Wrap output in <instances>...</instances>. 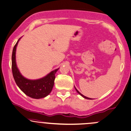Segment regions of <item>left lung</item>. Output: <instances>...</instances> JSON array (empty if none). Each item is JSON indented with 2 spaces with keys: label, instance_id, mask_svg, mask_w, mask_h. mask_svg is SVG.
Listing matches in <instances>:
<instances>
[{
  "label": "left lung",
  "instance_id": "8db88e82",
  "mask_svg": "<svg viewBox=\"0 0 131 131\" xmlns=\"http://www.w3.org/2000/svg\"><path fill=\"white\" fill-rule=\"evenodd\" d=\"M75 89H76V90H77V92H78V93H79V94H80V95H81V96H83V98H85V99H89V100H90V99H92V98H90L86 97V96H84V95H83V94H81V93L80 92H79V91H78V90H77V89H76V88H75Z\"/></svg>",
  "mask_w": 131,
  "mask_h": 131
}]
</instances>
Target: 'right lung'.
<instances>
[{"label":"right lung","instance_id":"add662e5","mask_svg":"<svg viewBox=\"0 0 131 131\" xmlns=\"http://www.w3.org/2000/svg\"><path fill=\"white\" fill-rule=\"evenodd\" d=\"M20 38L14 46L12 53V72L16 84L23 92L32 98L39 99L44 98L51 92L54 85L55 73L59 69L51 72L43 78L31 80L21 75L16 62V47Z\"/></svg>","mask_w":131,"mask_h":131}]
</instances>
